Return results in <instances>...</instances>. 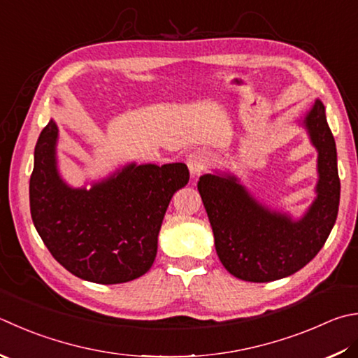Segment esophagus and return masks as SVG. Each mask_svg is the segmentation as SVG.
<instances>
[{"mask_svg":"<svg viewBox=\"0 0 358 358\" xmlns=\"http://www.w3.org/2000/svg\"><path fill=\"white\" fill-rule=\"evenodd\" d=\"M208 160H210V154L204 150H196L188 154L187 165L190 168L192 176H199V174L204 173L208 165Z\"/></svg>","mask_w":358,"mask_h":358,"instance_id":"obj_1","label":"esophagus"}]
</instances>
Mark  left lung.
<instances>
[{
    "label": "left lung",
    "mask_w": 358,
    "mask_h": 358,
    "mask_svg": "<svg viewBox=\"0 0 358 358\" xmlns=\"http://www.w3.org/2000/svg\"><path fill=\"white\" fill-rule=\"evenodd\" d=\"M318 150V198L299 221L268 210L249 196L235 178L204 174L198 190L210 221L215 248L222 265L235 278L271 282L304 268L324 246L340 204L336 148L324 106L316 99L304 120Z\"/></svg>",
    "instance_id": "1"
}]
</instances>
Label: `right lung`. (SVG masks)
<instances>
[{
	"mask_svg": "<svg viewBox=\"0 0 358 358\" xmlns=\"http://www.w3.org/2000/svg\"><path fill=\"white\" fill-rule=\"evenodd\" d=\"M57 126L43 127L29 180L31 217L51 255L79 279L110 285L143 275L173 194L185 187V164L129 165L90 190H73L56 168Z\"/></svg>",
	"mask_w": 358,
	"mask_h": 358,
	"instance_id": "1",
	"label": "right lung"
}]
</instances>
